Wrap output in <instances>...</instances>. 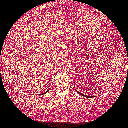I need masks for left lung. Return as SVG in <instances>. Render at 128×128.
I'll list each match as a JSON object with an SVG mask.
<instances>
[{
    "mask_svg": "<svg viewBox=\"0 0 128 128\" xmlns=\"http://www.w3.org/2000/svg\"><path fill=\"white\" fill-rule=\"evenodd\" d=\"M77 92H78V94H80V95H82V96H84V97H86V98H92V97H90V96H88L84 95V94H82V93H80V92H78V91H77Z\"/></svg>",
    "mask_w": 128,
    "mask_h": 128,
    "instance_id": "1",
    "label": "left lung"
}]
</instances>
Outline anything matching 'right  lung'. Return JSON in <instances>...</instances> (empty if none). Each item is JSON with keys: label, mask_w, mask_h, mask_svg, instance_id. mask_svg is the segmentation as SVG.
<instances>
[{"label": "right lung", "mask_w": 128, "mask_h": 128, "mask_svg": "<svg viewBox=\"0 0 128 128\" xmlns=\"http://www.w3.org/2000/svg\"><path fill=\"white\" fill-rule=\"evenodd\" d=\"M48 91H49V90H48ZM48 91H47L46 92H45V93H44V94H39V95H40V96L44 95V94H46V93H47V92H48Z\"/></svg>", "instance_id": "1"}]
</instances>
